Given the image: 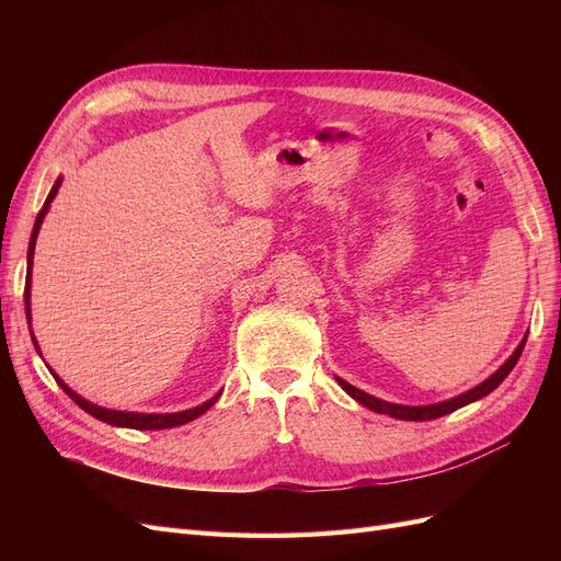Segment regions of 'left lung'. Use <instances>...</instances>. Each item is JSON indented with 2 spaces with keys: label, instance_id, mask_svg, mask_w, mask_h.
<instances>
[{
  "label": "left lung",
  "instance_id": "8db88e82",
  "mask_svg": "<svg viewBox=\"0 0 561 561\" xmlns=\"http://www.w3.org/2000/svg\"><path fill=\"white\" fill-rule=\"evenodd\" d=\"M524 344H526V336L522 339L519 346L515 348V353L511 355V358H507V360L494 371V375H491L489 379H484L480 386H474V388L466 390V393L456 396V398H451V400H445V402H437V404L410 407V404L386 402V400H379V398H375V396L365 393V390H360V388L351 386V383L344 381V379L336 377V381H339V386H342L353 400H358L360 404H365L367 410H371V412L388 414V416L400 419V421H431V419H439V416H445V414H451V412H456V410H461V407H466V404H470V402H474V400H480V398L489 396L494 388H499L501 381H503L507 375H511L513 367L517 365L519 355H522V351H524Z\"/></svg>",
  "mask_w": 561,
  "mask_h": 561
}]
</instances>
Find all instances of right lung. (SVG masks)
Segmentation results:
<instances>
[{"label": "right lung", "mask_w": 561, "mask_h": 561, "mask_svg": "<svg viewBox=\"0 0 561 561\" xmlns=\"http://www.w3.org/2000/svg\"><path fill=\"white\" fill-rule=\"evenodd\" d=\"M60 182H62V178H58L56 180V184L50 186V192H48V196H46V201H44V208L39 210V215H37V219H35V229H32V236H30V248H27V276H25V316H27V322H30V316H32V311H30V280H32V257H35V245H37V233H39V229H42V222H44V217H46V213H48V208H50V201L56 198V194H58V190H60ZM32 344H35V348H37V353H39V344H37V339H35V334H32ZM42 355V353H39ZM50 375H54V379L58 381V386L65 390L67 396H70L83 412H89L91 416H95V419H100V421H105V423H110V426H118V428H135V431H163V428H175V426H182V423H190V421H194V419H198L201 414H206L210 407L217 402V398L222 396V390H219V393L215 396V398H210L208 402H203V404H198V407H192V410H184V412H173V414H140V412H118V410H105V407H98V404H93V402H89V400H83L79 393H75V390L67 386L54 369H50Z\"/></svg>", "instance_id": "1"}]
</instances>
